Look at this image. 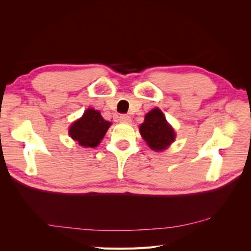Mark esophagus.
I'll return each mask as SVG.
<instances>
[{
  "mask_svg": "<svg viewBox=\"0 0 251 251\" xmlns=\"http://www.w3.org/2000/svg\"><path fill=\"white\" fill-rule=\"evenodd\" d=\"M119 120L122 123H130L131 122L130 116L129 115H126V114H121L120 117H119Z\"/></svg>",
  "mask_w": 251,
  "mask_h": 251,
  "instance_id": "obj_1",
  "label": "esophagus"
}]
</instances>
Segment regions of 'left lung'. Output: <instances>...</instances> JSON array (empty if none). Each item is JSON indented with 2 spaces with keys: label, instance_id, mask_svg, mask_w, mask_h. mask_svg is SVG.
<instances>
[{
  "label": "left lung",
  "instance_id": "obj_1",
  "mask_svg": "<svg viewBox=\"0 0 251 251\" xmlns=\"http://www.w3.org/2000/svg\"><path fill=\"white\" fill-rule=\"evenodd\" d=\"M141 137L154 151H163L176 139V132L158 108L151 110L145 116L139 127Z\"/></svg>",
  "mask_w": 251,
  "mask_h": 251
}]
</instances>
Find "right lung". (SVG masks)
<instances>
[{
  "mask_svg": "<svg viewBox=\"0 0 251 251\" xmlns=\"http://www.w3.org/2000/svg\"><path fill=\"white\" fill-rule=\"evenodd\" d=\"M110 126L111 122L105 121L99 111L89 108L81 119L72 123L69 135L79 146L95 148L103 139Z\"/></svg>",
  "mask_w": 251,
  "mask_h": 251,
  "instance_id": "add662e5",
  "label": "right lung"
}]
</instances>
